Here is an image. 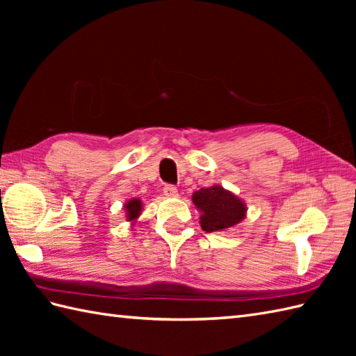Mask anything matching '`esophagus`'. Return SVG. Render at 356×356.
Returning a JSON list of instances; mask_svg holds the SVG:
<instances>
[{"instance_id": "esophagus-1", "label": "esophagus", "mask_w": 356, "mask_h": 356, "mask_svg": "<svg viewBox=\"0 0 356 356\" xmlns=\"http://www.w3.org/2000/svg\"><path fill=\"white\" fill-rule=\"evenodd\" d=\"M163 195H165V197H168V199L177 197V188L174 185H165L163 186Z\"/></svg>"}]
</instances>
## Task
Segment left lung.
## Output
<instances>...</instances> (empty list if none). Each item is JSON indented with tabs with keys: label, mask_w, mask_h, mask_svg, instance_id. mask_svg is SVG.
I'll return each instance as SVG.
<instances>
[{
	"label": "left lung",
	"mask_w": 356,
	"mask_h": 356,
	"mask_svg": "<svg viewBox=\"0 0 356 356\" xmlns=\"http://www.w3.org/2000/svg\"><path fill=\"white\" fill-rule=\"evenodd\" d=\"M193 203L200 211L203 231L216 232L234 228L246 217L245 202L220 185L202 188L193 194Z\"/></svg>",
	"instance_id": "obj_1"
}]
</instances>
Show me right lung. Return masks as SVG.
Here are the masks:
<instances>
[{
	"mask_svg": "<svg viewBox=\"0 0 356 356\" xmlns=\"http://www.w3.org/2000/svg\"><path fill=\"white\" fill-rule=\"evenodd\" d=\"M124 208H125L127 222H131V225H134L136 218H138L142 213V202L139 199H131L125 203Z\"/></svg>",
	"mask_w": 356,
	"mask_h": 356,
	"instance_id": "add662e5",
	"label": "right lung"
}]
</instances>
